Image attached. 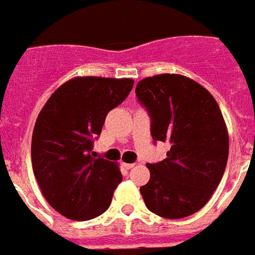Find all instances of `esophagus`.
I'll return each instance as SVG.
<instances>
[{
    "instance_id": "34e87169",
    "label": "esophagus",
    "mask_w": 255,
    "mask_h": 255,
    "mask_svg": "<svg viewBox=\"0 0 255 255\" xmlns=\"http://www.w3.org/2000/svg\"><path fill=\"white\" fill-rule=\"evenodd\" d=\"M124 167H125V168H126V170H130V168H133V167H134V164L124 163Z\"/></svg>"
}]
</instances>
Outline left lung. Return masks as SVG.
I'll return each mask as SVG.
<instances>
[{"mask_svg":"<svg viewBox=\"0 0 255 255\" xmlns=\"http://www.w3.org/2000/svg\"><path fill=\"white\" fill-rule=\"evenodd\" d=\"M137 100L151 118V136L168 141L167 158L147 164L150 179L140 187L144 203L165 219L202 209L218 188L229 157V133L216 100L181 74L143 78Z\"/></svg>","mask_w":255,"mask_h":255,"instance_id":"left-lung-1","label":"left lung"}]
</instances>
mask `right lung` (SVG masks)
Returning <instances> with one entry per match:
<instances>
[{
  "label": "right lung",
  "mask_w": 255,
  "mask_h": 255,
  "mask_svg": "<svg viewBox=\"0 0 255 255\" xmlns=\"http://www.w3.org/2000/svg\"><path fill=\"white\" fill-rule=\"evenodd\" d=\"M131 78L76 77L61 84L36 119L32 167L54 211L71 220H90L111 205L122 182L118 164L91 154L111 109L133 88Z\"/></svg>",
  "instance_id": "1"
}]
</instances>
